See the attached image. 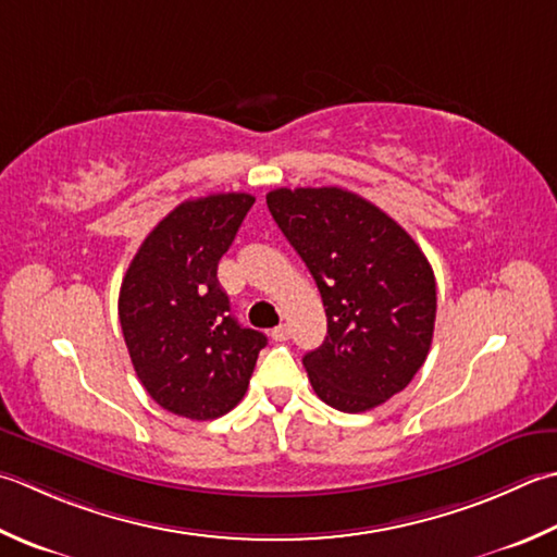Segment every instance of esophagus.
I'll return each mask as SVG.
<instances>
[{"mask_svg":"<svg viewBox=\"0 0 557 557\" xmlns=\"http://www.w3.org/2000/svg\"><path fill=\"white\" fill-rule=\"evenodd\" d=\"M289 335H292V329H289L287 323H282V325H277L275 331H272V341L285 343V341H289Z\"/></svg>","mask_w":557,"mask_h":557,"instance_id":"esophagus-1","label":"esophagus"}]
</instances>
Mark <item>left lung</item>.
Listing matches in <instances>:
<instances>
[{
	"instance_id": "obj_1",
	"label": "left lung",
	"mask_w": 557,
	"mask_h": 557,
	"mask_svg": "<svg viewBox=\"0 0 557 557\" xmlns=\"http://www.w3.org/2000/svg\"><path fill=\"white\" fill-rule=\"evenodd\" d=\"M268 210L321 292L329 335L304 355L311 386L343 412L400 394L428 359L437 285L420 246L398 222L337 188H277Z\"/></svg>"
}]
</instances>
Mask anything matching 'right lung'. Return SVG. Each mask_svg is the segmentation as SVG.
<instances>
[{"label": "right lung", "instance_id": "add662e5", "mask_svg": "<svg viewBox=\"0 0 557 557\" xmlns=\"http://www.w3.org/2000/svg\"><path fill=\"white\" fill-rule=\"evenodd\" d=\"M253 202L248 193L181 202L141 242L120 285L129 359L147 394L173 416H226L244 398L268 343L234 319L216 280Z\"/></svg>", "mask_w": 557, "mask_h": 557}]
</instances>
